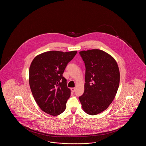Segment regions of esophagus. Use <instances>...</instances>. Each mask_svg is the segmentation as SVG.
<instances>
[{
    "label": "esophagus",
    "mask_w": 146,
    "mask_h": 146,
    "mask_svg": "<svg viewBox=\"0 0 146 146\" xmlns=\"http://www.w3.org/2000/svg\"><path fill=\"white\" fill-rule=\"evenodd\" d=\"M76 90V88H71V91L72 92H74V91Z\"/></svg>",
    "instance_id": "esophagus-1"
}]
</instances>
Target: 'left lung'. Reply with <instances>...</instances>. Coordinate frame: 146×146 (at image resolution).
<instances>
[{"label":"left lung","instance_id":"8db88e82","mask_svg":"<svg viewBox=\"0 0 146 146\" xmlns=\"http://www.w3.org/2000/svg\"><path fill=\"white\" fill-rule=\"evenodd\" d=\"M85 65L83 95L79 97L84 111L96 115L105 111L117 94L120 72L115 60L99 49L79 52Z\"/></svg>","mask_w":146,"mask_h":146}]
</instances>
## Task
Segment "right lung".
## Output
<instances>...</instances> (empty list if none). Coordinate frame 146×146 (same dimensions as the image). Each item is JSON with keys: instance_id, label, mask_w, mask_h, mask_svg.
I'll return each mask as SVG.
<instances>
[{"instance_id": "1", "label": "right lung", "mask_w": 146, "mask_h": 146, "mask_svg": "<svg viewBox=\"0 0 146 146\" xmlns=\"http://www.w3.org/2000/svg\"><path fill=\"white\" fill-rule=\"evenodd\" d=\"M77 51H50L35 56L29 70V83L35 102L42 111L58 115L66 109L70 90L62 76Z\"/></svg>"}]
</instances>
